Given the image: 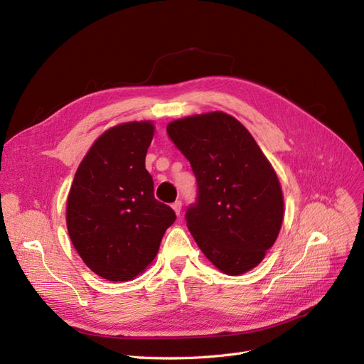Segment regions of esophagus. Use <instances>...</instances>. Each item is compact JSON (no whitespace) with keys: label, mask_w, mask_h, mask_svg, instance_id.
<instances>
[{"label":"esophagus","mask_w":364,"mask_h":364,"mask_svg":"<svg viewBox=\"0 0 364 364\" xmlns=\"http://www.w3.org/2000/svg\"><path fill=\"white\" fill-rule=\"evenodd\" d=\"M171 208L174 209V213L178 214V215H181V211H182V202L181 200H178V202H174L173 205H171Z\"/></svg>","instance_id":"1"}]
</instances>
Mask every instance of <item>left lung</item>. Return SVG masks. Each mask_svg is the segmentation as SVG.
Listing matches in <instances>:
<instances>
[{"mask_svg":"<svg viewBox=\"0 0 364 364\" xmlns=\"http://www.w3.org/2000/svg\"><path fill=\"white\" fill-rule=\"evenodd\" d=\"M167 132L199 186L185 215L197 246L230 277L257 267L284 218L279 179L257 141L237 118L220 111L174 119Z\"/></svg>","mask_w":364,"mask_h":364,"instance_id":"left-lung-1","label":"left lung"}]
</instances>
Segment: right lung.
I'll use <instances>...</instances> for the list:
<instances>
[{"label":"right lung","instance_id":"right-lung-1","mask_svg":"<svg viewBox=\"0 0 364 364\" xmlns=\"http://www.w3.org/2000/svg\"><path fill=\"white\" fill-rule=\"evenodd\" d=\"M153 121H129L95 139L75 171L67 228L77 253L98 277L130 281L155 259L176 214L153 196L146 155Z\"/></svg>","mask_w":364,"mask_h":364}]
</instances>
